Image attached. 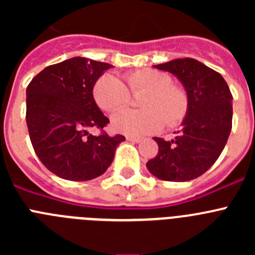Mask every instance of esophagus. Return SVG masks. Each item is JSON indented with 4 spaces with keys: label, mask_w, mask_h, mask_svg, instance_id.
Returning <instances> with one entry per match:
<instances>
[{
    "label": "esophagus",
    "mask_w": 255,
    "mask_h": 255,
    "mask_svg": "<svg viewBox=\"0 0 255 255\" xmlns=\"http://www.w3.org/2000/svg\"><path fill=\"white\" fill-rule=\"evenodd\" d=\"M126 139H128L129 141H132V143H139V141L141 140L140 138H136V136H131V135H128V136H126Z\"/></svg>",
    "instance_id": "obj_1"
}]
</instances>
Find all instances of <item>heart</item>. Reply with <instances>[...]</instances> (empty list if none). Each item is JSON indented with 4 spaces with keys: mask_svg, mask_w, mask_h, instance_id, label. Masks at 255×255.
<instances>
[{
    "mask_svg": "<svg viewBox=\"0 0 255 255\" xmlns=\"http://www.w3.org/2000/svg\"><path fill=\"white\" fill-rule=\"evenodd\" d=\"M125 85L114 75L101 76L93 87L97 106L106 112L128 107L132 96L139 98L140 111H123L112 117V128L128 135H149L159 131L164 123L179 126L189 111V97L182 87L171 83L168 74L154 69L130 71L124 75Z\"/></svg>",
    "mask_w": 255,
    "mask_h": 255,
    "instance_id": "obj_1",
    "label": "heart"
}]
</instances>
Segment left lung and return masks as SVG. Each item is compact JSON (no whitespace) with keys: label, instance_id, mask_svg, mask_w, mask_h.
<instances>
[{"label":"left lung","instance_id":"8db88e82","mask_svg":"<svg viewBox=\"0 0 255 255\" xmlns=\"http://www.w3.org/2000/svg\"><path fill=\"white\" fill-rule=\"evenodd\" d=\"M154 67L179 78L189 97L182 129L172 140L154 138L158 153L147 162L164 181H189L217 161L233 128V94L217 71L194 58H176Z\"/></svg>","mask_w":255,"mask_h":255}]
</instances>
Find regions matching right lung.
<instances>
[{
	"mask_svg": "<svg viewBox=\"0 0 255 255\" xmlns=\"http://www.w3.org/2000/svg\"><path fill=\"white\" fill-rule=\"evenodd\" d=\"M106 62L74 57L49 65L26 88V125L35 154L51 172L71 181L101 176L112 163L124 135L110 136V123L93 98ZM88 127L101 130L92 135Z\"/></svg>",
	"mask_w": 255,
	"mask_h": 255,
	"instance_id": "1",
	"label": "right lung"
}]
</instances>
